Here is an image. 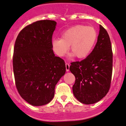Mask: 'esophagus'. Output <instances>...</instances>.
I'll return each instance as SVG.
<instances>
[{"label": "esophagus", "instance_id": "1", "mask_svg": "<svg viewBox=\"0 0 126 126\" xmlns=\"http://www.w3.org/2000/svg\"><path fill=\"white\" fill-rule=\"evenodd\" d=\"M69 69H70V64L68 63H66V69L67 72H69Z\"/></svg>", "mask_w": 126, "mask_h": 126}]
</instances>
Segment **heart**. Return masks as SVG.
Masks as SVG:
<instances>
[{"label":"heart","instance_id":"heart-1","mask_svg":"<svg viewBox=\"0 0 126 126\" xmlns=\"http://www.w3.org/2000/svg\"><path fill=\"white\" fill-rule=\"evenodd\" d=\"M97 37V33L93 27L76 25L66 30L62 38L53 39L51 47L56 55L63 57L67 52L70 46L72 56L83 59L92 51Z\"/></svg>","mask_w":126,"mask_h":126}]
</instances>
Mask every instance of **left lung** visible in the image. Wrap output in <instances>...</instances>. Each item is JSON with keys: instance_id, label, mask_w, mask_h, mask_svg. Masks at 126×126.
I'll return each instance as SVG.
<instances>
[{"instance_id": "8db88e82", "label": "left lung", "mask_w": 126, "mask_h": 126, "mask_svg": "<svg viewBox=\"0 0 126 126\" xmlns=\"http://www.w3.org/2000/svg\"><path fill=\"white\" fill-rule=\"evenodd\" d=\"M70 70L75 76L74 96L85 104L96 103L108 93L113 71V52L110 37L100 25L97 42L84 60L71 63Z\"/></svg>"}]
</instances>
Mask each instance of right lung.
Returning a JSON list of instances; mask_svg holds the SVG:
<instances>
[{"label":"right lung","mask_w":126,"mask_h":126,"mask_svg":"<svg viewBox=\"0 0 126 126\" xmlns=\"http://www.w3.org/2000/svg\"><path fill=\"white\" fill-rule=\"evenodd\" d=\"M56 26L54 20L37 21L23 29L15 42L13 67L16 88L20 96L34 106L53 99L55 86L66 72L64 61L55 56L51 47Z\"/></svg>","instance_id":"add662e5"}]
</instances>
